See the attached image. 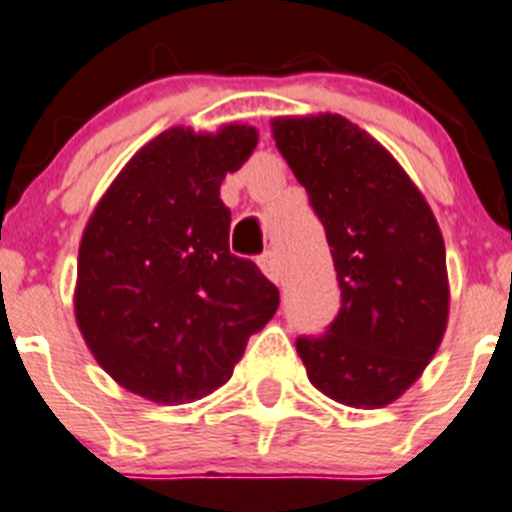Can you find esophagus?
Returning a JSON list of instances; mask_svg holds the SVG:
<instances>
[{"label":"esophagus","mask_w":512,"mask_h":512,"mask_svg":"<svg viewBox=\"0 0 512 512\" xmlns=\"http://www.w3.org/2000/svg\"><path fill=\"white\" fill-rule=\"evenodd\" d=\"M259 266L274 284H281V281H284V266H281V259L276 251H266L259 259Z\"/></svg>","instance_id":"1"}]
</instances>
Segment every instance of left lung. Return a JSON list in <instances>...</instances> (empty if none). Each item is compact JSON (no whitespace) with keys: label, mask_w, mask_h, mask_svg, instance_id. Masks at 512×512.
Returning <instances> with one entry per match:
<instances>
[{"label":"left lung","mask_w":512,"mask_h":512,"mask_svg":"<svg viewBox=\"0 0 512 512\" xmlns=\"http://www.w3.org/2000/svg\"><path fill=\"white\" fill-rule=\"evenodd\" d=\"M271 133L324 223L342 289L337 319L296 352L319 392L377 410L422 377L445 337L440 226L392 153L342 115L274 118Z\"/></svg>","instance_id":"8db88e82"}]
</instances>
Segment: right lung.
<instances>
[{
	"label": "right lung",
	"instance_id": "obj_1",
	"mask_svg": "<svg viewBox=\"0 0 512 512\" xmlns=\"http://www.w3.org/2000/svg\"><path fill=\"white\" fill-rule=\"evenodd\" d=\"M259 143L251 125L170 128L128 160L92 211L77 256L75 319L120 387L186 405L231 379L279 289L228 251L226 173Z\"/></svg>",
	"mask_w": 512,
	"mask_h": 512
}]
</instances>
